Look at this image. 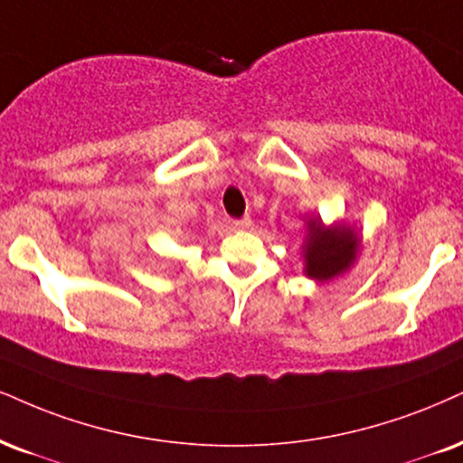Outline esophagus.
I'll return each instance as SVG.
<instances>
[{
  "instance_id": "obj_1",
  "label": "esophagus",
  "mask_w": 463,
  "mask_h": 463,
  "mask_svg": "<svg viewBox=\"0 0 463 463\" xmlns=\"http://www.w3.org/2000/svg\"><path fill=\"white\" fill-rule=\"evenodd\" d=\"M232 225L236 227V230H249V227H250V216H244V219H238V221H233Z\"/></svg>"
}]
</instances>
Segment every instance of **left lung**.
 Here are the masks:
<instances>
[{"label":"left lung","mask_w":463,"mask_h":463,"mask_svg":"<svg viewBox=\"0 0 463 463\" xmlns=\"http://www.w3.org/2000/svg\"><path fill=\"white\" fill-rule=\"evenodd\" d=\"M307 236L302 242V261L305 277L316 283H328L345 275L356 264L363 249V238L345 221L326 225L319 216H305Z\"/></svg>","instance_id":"obj_1"}]
</instances>
